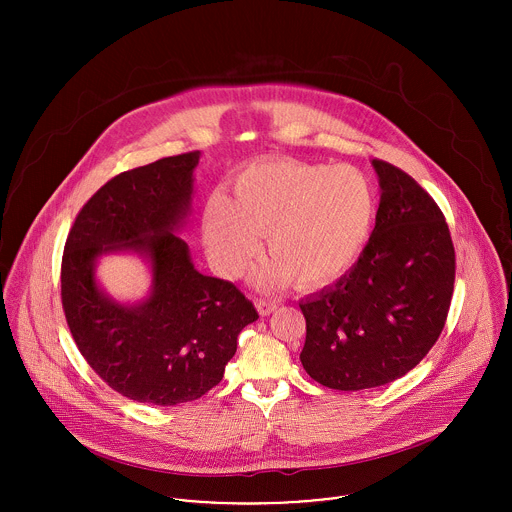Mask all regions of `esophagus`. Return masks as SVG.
Returning <instances> with one entry per match:
<instances>
[{
	"label": "esophagus",
	"instance_id": "esophagus-1",
	"mask_svg": "<svg viewBox=\"0 0 512 512\" xmlns=\"http://www.w3.org/2000/svg\"><path fill=\"white\" fill-rule=\"evenodd\" d=\"M256 309H258L260 315H270L272 311L278 309V301H276V299H264V297H260V299H256Z\"/></svg>",
	"mask_w": 512,
	"mask_h": 512
}]
</instances>
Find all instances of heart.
Listing matches in <instances>:
<instances>
[{"instance_id": "1", "label": "heart", "mask_w": 512, "mask_h": 512, "mask_svg": "<svg viewBox=\"0 0 512 512\" xmlns=\"http://www.w3.org/2000/svg\"><path fill=\"white\" fill-rule=\"evenodd\" d=\"M376 215V193L353 165L272 161L246 169L234 203L213 195L203 213V238L222 276H240L266 236L270 260L256 282L327 284L353 266Z\"/></svg>"}]
</instances>
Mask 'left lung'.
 <instances>
[{
  "instance_id": "1",
  "label": "left lung",
  "mask_w": 512,
  "mask_h": 512,
  "mask_svg": "<svg viewBox=\"0 0 512 512\" xmlns=\"http://www.w3.org/2000/svg\"><path fill=\"white\" fill-rule=\"evenodd\" d=\"M380 203L345 276L299 301L305 372L335 390L388 384L418 365L445 325L455 250L436 201L402 169L372 159Z\"/></svg>"
}]
</instances>
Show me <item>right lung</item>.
<instances>
[{"label":"right lung","instance_id":"add662e5","mask_svg":"<svg viewBox=\"0 0 512 512\" xmlns=\"http://www.w3.org/2000/svg\"><path fill=\"white\" fill-rule=\"evenodd\" d=\"M199 157H163L110 179L78 213L63 254V309L78 351L110 388L153 406L215 388L240 331L258 319L234 284L195 270L177 236L191 217ZM124 251L152 272L136 304L116 302L95 280L97 260Z\"/></svg>","mask_w":512,"mask_h":512}]
</instances>
